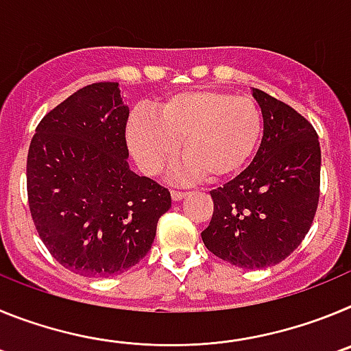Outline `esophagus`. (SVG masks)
<instances>
[{
	"instance_id": "esophagus-1",
	"label": "esophagus",
	"mask_w": 351,
	"mask_h": 351,
	"mask_svg": "<svg viewBox=\"0 0 351 351\" xmlns=\"http://www.w3.org/2000/svg\"><path fill=\"white\" fill-rule=\"evenodd\" d=\"M188 195V191H181V190H172V198L173 200H182V198Z\"/></svg>"
}]
</instances>
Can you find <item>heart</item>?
Returning <instances> with one entry per match:
<instances>
[{
    "label": "heart",
    "instance_id": "b5f03b06",
    "mask_svg": "<svg viewBox=\"0 0 351 351\" xmlns=\"http://www.w3.org/2000/svg\"><path fill=\"white\" fill-rule=\"evenodd\" d=\"M262 110L251 98L218 89L176 93L151 116L128 121V144L142 169L160 173L181 156L204 181L232 178L246 167L262 137Z\"/></svg>",
    "mask_w": 351,
    "mask_h": 351
}]
</instances>
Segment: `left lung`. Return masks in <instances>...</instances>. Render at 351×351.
Segmentation results:
<instances>
[{
  "mask_svg": "<svg viewBox=\"0 0 351 351\" xmlns=\"http://www.w3.org/2000/svg\"><path fill=\"white\" fill-rule=\"evenodd\" d=\"M253 96L262 108V142L247 169L210 191L214 210L202 241L235 267L263 269L290 256L311 228L322 151L302 114L262 89Z\"/></svg>",
  "mask_w": 351,
  "mask_h": 351,
  "instance_id": "8db88e82",
  "label": "left lung"
}]
</instances>
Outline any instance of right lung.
Returning <instances> with one entry per match:
<instances>
[{
  "label": "right lung",
  "mask_w": 351,
  "mask_h": 351,
  "mask_svg": "<svg viewBox=\"0 0 351 351\" xmlns=\"http://www.w3.org/2000/svg\"><path fill=\"white\" fill-rule=\"evenodd\" d=\"M128 116L117 82H95L45 114L31 138V218L49 253L75 274L108 278L137 265L172 206L165 186L130 170Z\"/></svg>",
  "instance_id": "add662e5"
}]
</instances>
